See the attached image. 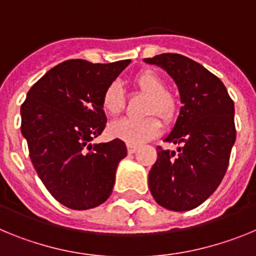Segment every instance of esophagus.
<instances>
[{
  "label": "esophagus",
  "mask_w": 256,
  "mask_h": 256,
  "mask_svg": "<svg viewBox=\"0 0 256 256\" xmlns=\"http://www.w3.org/2000/svg\"><path fill=\"white\" fill-rule=\"evenodd\" d=\"M126 148H128V154H134L137 151V146H133V144H126Z\"/></svg>",
  "instance_id": "obj_1"
}]
</instances>
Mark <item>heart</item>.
<instances>
[{
	"mask_svg": "<svg viewBox=\"0 0 256 256\" xmlns=\"http://www.w3.org/2000/svg\"><path fill=\"white\" fill-rule=\"evenodd\" d=\"M133 84L142 94H148V101L146 112H156L164 119H170L176 112V100L166 92V83L154 70H144L133 78ZM124 106V94L120 84L116 82L108 84L102 94V108L108 114L116 115ZM162 124L156 116L144 119L124 118L110 124L108 132L112 137L126 142L128 144H141L159 134Z\"/></svg>",
	"mask_w": 256,
	"mask_h": 256,
	"instance_id": "obj_1",
	"label": "heart"
}]
</instances>
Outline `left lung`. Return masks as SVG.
I'll use <instances>...</instances> for the list:
<instances>
[{
  "instance_id": "left-lung-1",
  "label": "left lung",
  "mask_w": 256,
  "mask_h": 256,
  "mask_svg": "<svg viewBox=\"0 0 256 256\" xmlns=\"http://www.w3.org/2000/svg\"><path fill=\"white\" fill-rule=\"evenodd\" d=\"M174 79L182 108L165 142L158 148L148 173V188L160 206L173 212L198 208L216 191L228 168L236 141L234 105L223 82L196 61L178 54L144 58Z\"/></svg>"
}]
</instances>
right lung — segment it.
Instances as JSON below:
<instances>
[{
    "mask_svg": "<svg viewBox=\"0 0 256 256\" xmlns=\"http://www.w3.org/2000/svg\"><path fill=\"white\" fill-rule=\"evenodd\" d=\"M130 64L66 60L48 70L20 108L22 134L38 177L64 206L87 210L112 195L118 164L126 156L122 140L91 141L102 133V94Z\"/></svg>",
    "mask_w": 256,
    "mask_h": 256,
    "instance_id": "1",
    "label": "right lung"
}]
</instances>
